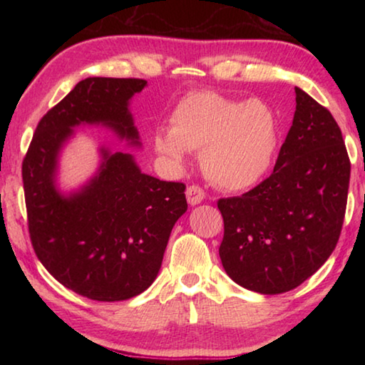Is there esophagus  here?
I'll return each mask as SVG.
<instances>
[{"label": "esophagus", "mask_w": 365, "mask_h": 365, "mask_svg": "<svg viewBox=\"0 0 365 365\" xmlns=\"http://www.w3.org/2000/svg\"><path fill=\"white\" fill-rule=\"evenodd\" d=\"M187 200L190 206L200 205V202L205 200V190L197 187V185H190L187 188Z\"/></svg>", "instance_id": "obj_1"}]
</instances>
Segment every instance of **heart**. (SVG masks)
Masks as SVG:
<instances>
[{
  "label": "heart",
  "instance_id": "1",
  "mask_svg": "<svg viewBox=\"0 0 365 365\" xmlns=\"http://www.w3.org/2000/svg\"><path fill=\"white\" fill-rule=\"evenodd\" d=\"M154 148L177 165L201 153L206 175L225 190L262 180L279 148V120L262 100L237 101L217 91H193L177 103L170 128L154 133Z\"/></svg>",
  "mask_w": 365,
  "mask_h": 365
}]
</instances>
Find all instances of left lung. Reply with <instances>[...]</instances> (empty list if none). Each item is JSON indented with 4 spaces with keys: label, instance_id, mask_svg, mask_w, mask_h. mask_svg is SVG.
<instances>
[{
    "label": "left lung",
    "instance_id": "1",
    "mask_svg": "<svg viewBox=\"0 0 365 365\" xmlns=\"http://www.w3.org/2000/svg\"><path fill=\"white\" fill-rule=\"evenodd\" d=\"M293 125L272 175L222 197L219 256L230 279L261 294L299 287L322 267L341 233L351 164L329 109L294 86Z\"/></svg>",
    "mask_w": 365,
    "mask_h": 365
}]
</instances>
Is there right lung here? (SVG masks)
Listing matches in <instances>:
<instances>
[{
	"mask_svg": "<svg viewBox=\"0 0 365 365\" xmlns=\"http://www.w3.org/2000/svg\"><path fill=\"white\" fill-rule=\"evenodd\" d=\"M140 78L88 77L43 115L22 163L35 255L61 285L95 301H123L156 280L175 222L187 212L185 185L143 174L130 153L100 146L88 182L58 187L61 151L80 125H101L140 148L130 100Z\"/></svg>",
	"mask_w": 365,
	"mask_h": 365,
	"instance_id": "add662e5",
	"label": "right lung"
}]
</instances>
